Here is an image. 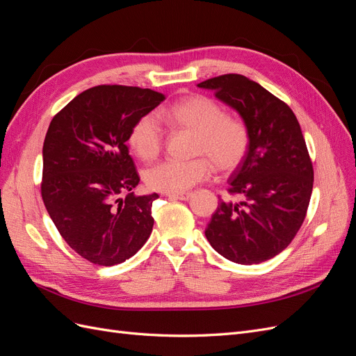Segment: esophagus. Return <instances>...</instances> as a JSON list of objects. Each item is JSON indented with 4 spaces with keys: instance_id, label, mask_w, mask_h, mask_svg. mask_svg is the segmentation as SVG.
<instances>
[{
    "instance_id": "esophagus-1",
    "label": "esophagus",
    "mask_w": 356,
    "mask_h": 356,
    "mask_svg": "<svg viewBox=\"0 0 356 356\" xmlns=\"http://www.w3.org/2000/svg\"><path fill=\"white\" fill-rule=\"evenodd\" d=\"M193 195L191 193H179V195H168L169 199H178V200H188Z\"/></svg>"
}]
</instances>
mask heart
I'll use <instances>...</instances> for the list:
<instances>
[{"instance_id": "1", "label": "heart", "mask_w": 356, "mask_h": 356, "mask_svg": "<svg viewBox=\"0 0 356 356\" xmlns=\"http://www.w3.org/2000/svg\"><path fill=\"white\" fill-rule=\"evenodd\" d=\"M160 115L175 129L196 134L195 156L202 157L190 161L166 160L148 169L145 182L152 190L169 195L186 193L211 175V161L215 169L227 174L241 166L250 149L251 134L246 123L227 115L224 106L208 96H186ZM127 143L141 160H154L163 148V131L156 117H139L129 132Z\"/></svg>"}]
</instances>
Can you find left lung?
Masks as SVG:
<instances>
[{"label":"left lung","instance_id":"8db88e82","mask_svg":"<svg viewBox=\"0 0 356 356\" xmlns=\"http://www.w3.org/2000/svg\"><path fill=\"white\" fill-rule=\"evenodd\" d=\"M197 86L238 113L251 134L248 154L229 178V193L241 200H220L204 236L233 263L270 260L300 230L314 188V168L297 117L285 102L241 74Z\"/></svg>","mask_w":356,"mask_h":356}]
</instances>
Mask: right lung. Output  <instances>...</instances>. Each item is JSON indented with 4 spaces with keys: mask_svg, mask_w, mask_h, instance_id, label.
Masks as SVG:
<instances>
[{
    "mask_svg": "<svg viewBox=\"0 0 356 356\" xmlns=\"http://www.w3.org/2000/svg\"><path fill=\"white\" fill-rule=\"evenodd\" d=\"M163 101L152 89L96 86L75 96L49 126L42 202L62 238L93 264L126 261L152 234L159 195H134L139 175L126 143L138 118Z\"/></svg>",
    "mask_w": 356,
    "mask_h": 356,
    "instance_id": "1",
    "label": "right lung"
}]
</instances>
